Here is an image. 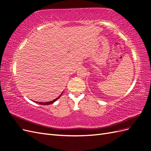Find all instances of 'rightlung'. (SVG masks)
<instances>
[{
	"label": "right lung",
	"mask_w": 151,
	"mask_h": 151,
	"mask_svg": "<svg viewBox=\"0 0 151 151\" xmlns=\"http://www.w3.org/2000/svg\"><path fill=\"white\" fill-rule=\"evenodd\" d=\"M62 93H62V94L59 96L58 97V98H57L56 99H53V100H52V101H49V102H44V103H42V102H37V101H35V103H39V104H42V105H48V104H52V103H53L55 101H56L57 100L60 98V96H61V95L62 94Z\"/></svg>",
	"instance_id": "obj_1"
}]
</instances>
